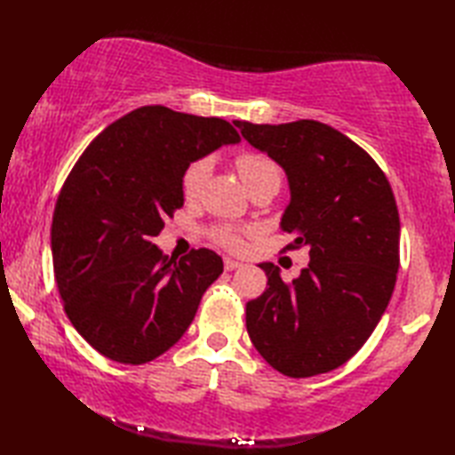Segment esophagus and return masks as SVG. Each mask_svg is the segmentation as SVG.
<instances>
[{
    "label": "esophagus",
    "mask_w": 455,
    "mask_h": 455,
    "mask_svg": "<svg viewBox=\"0 0 455 455\" xmlns=\"http://www.w3.org/2000/svg\"><path fill=\"white\" fill-rule=\"evenodd\" d=\"M241 265H243V263L235 261V259H229V257H226V259H224V267H226V271H235V268H239Z\"/></svg>",
    "instance_id": "1"
}]
</instances>
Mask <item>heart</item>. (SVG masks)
<instances>
[{"label": "heart", "instance_id": "obj_1", "mask_svg": "<svg viewBox=\"0 0 455 455\" xmlns=\"http://www.w3.org/2000/svg\"><path fill=\"white\" fill-rule=\"evenodd\" d=\"M235 166H237L239 179H241V182L245 184V187H249V184L255 182L257 179H261V176H267V174H279L281 176L279 166H276L271 159H267V156H261V155H241L239 159L235 161ZM206 176H208V163L206 161L192 163L187 169V172H184V179H182L184 196L196 198L198 192L204 187V180H206ZM216 237H218V241H221V243L228 245V247H237L239 245V237L228 228L218 229Z\"/></svg>", "mask_w": 455, "mask_h": 455}]
</instances>
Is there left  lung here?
<instances>
[{
	"mask_svg": "<svg viewBox=\"0 0 455 455\" xmlns=\"http://www.w3.org/2000/svg\"><path fill=\"white\" fill-rule=\"evenodd\" d=\"M245 141L271 156L289 180L281 229L310 263L291 284L259 263L267 291L247 302V333L273 369L302 379L344 365L377 328L398 271L401 220L377 163L326 124L234 122Z\"/></svg>",
	"mask_w": 455,
	"mask_h": 455,
	"instance_id": "8db88e82",
	"label": "left lung"
}]
</instances>
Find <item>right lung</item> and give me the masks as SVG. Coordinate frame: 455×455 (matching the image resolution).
<instances>
[{"mask_svg":"<svg viewBox=\"0 0 455 455\" xmlns=\"http://www.w3.org/2000/svg\"><path fill=\"white\" fill-rule=\"evenodd\" d=\"M239 141L220 117L143 106L74 164L52 214L54 279L72 326L104 357L141 365L188 330L224 261L212 249L176 261L153 239L184 204L188 166Z\"/></svg>","mask_w":455,"mask_h":455,"instance_id":"add662e5","label":"right lung"}]
</instances>
